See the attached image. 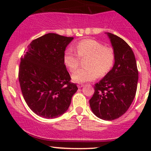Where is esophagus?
<instances>
[{
    "mask_svg": "<svg viewBox=\"0 0 151 151\" xmlns=\"http://www.w3.org/2000/svg\"><path fill=\"white\" fill-rule=\"evenodd\" d=\"M77 86H78V88H83V87L84 86V84H82V83H80V84H78V85H77Z\"/></svg>",
    "mask_w": 151,
    "mask_h": 151,
    "instance_id": "esophagus-1",
    "label": "esophagus"
}]
</instances>
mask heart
Masks as SVG:
<instances>
[{
  "label": "heart",
  "mask_w": 151,
  "mask_h": 151,
  "mask_svg": "<svg viewBox=\"0 0 151 151\" xmlns=\"http://www.w3.org/2000/svg\"><path fill=\"white\" fill-rule=\"evenodd\" d=\"M77 53L72 48H68L63 55V63L70 71H75L80 64V58L85 59V68H80L71 75L73 81L85 83L102 77L108 74L114 66L115 55L111 47L93 39H84L75 47Z\"/></svg>",
  "instance_id": "heart-1"
}]
</instances>
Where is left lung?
<instances>
[{
  "label": "left lung",
  "mask_w": 151,
  "mask_h": 151,
  "mask_svg": "<svg viewBox=\"0 0 151 151\" xmlns=\"http://www.w3.org/2000/svg\"><path fill=\"white\" fill-rule=\"evenodd\" d=\"M115 55L112 69L94 86L89 103L94 115L104 121L122 116L132 104L138 82V70L134 54L121 38L106 33Z\"/></svg>",
  "instance_id": "left-lung-1"
}]
</instances>
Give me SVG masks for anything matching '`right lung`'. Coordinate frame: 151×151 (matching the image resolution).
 Returning a JSON list of instances; mask_svg holds the SVG:
<instances>
[{
	"label": "right lung",
	"mask_w": 151,
	"mask_h": 151,
	"mask_svg": "<svg viewBox=\"0 0 151 151\" xmlns=\"http://www.w3.org/2000/svg\"><path fill=\"white\" fill-rule=\"evenodd\" d=\"M50 33L34 39L21 58L19 82L24 99L39 116L55 118L66 112L78 90L63 63L66 47L73 40Z\"/></svg>",
	"instance_id": "1"
}]
</instances>
